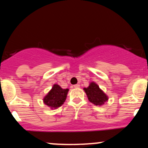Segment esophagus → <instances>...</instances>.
Returning a JSON list of instances; mask_svg holds the SVG:
<instances>
[{"instance_id": "1", "label": "esophagus", "mask_w": 148, "mask_h": 148, "mask_svg": "<svg viewBox=\"0 0 148 148\" xmlns=\"http://www.w3.org/2000/svg\"><path fill=\"white\" fill-rule=\"evenodd\" d=\"M73 86H74L75 88H79V87H80L79 84H75V85H74Z\"/></svg>"}]
</instances>
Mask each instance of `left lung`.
Segmentation results:
<instances>
[{
  "mask_svg": "<svg viewBox=\"0 0 148 148\" xmlns=\"http://www.w3.org/2000/svg\"><path fill=\"white\" fill-rule=\"evenodd\" d=\"M84 90L89 101L96 106H101L108 100V96L94 82L91 83L88 88H84Z\"/></svg>",
  "mask_w": 148,
  "mask_h": 148,
  "instance_id": "left-lung-1",
  "label": "left lung"
}]
</instances>
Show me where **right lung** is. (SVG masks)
Wrapping results in <instances>:
<instances>
[{
  "mask_svg": "<svg viewBox=\"0 0 148 148\" xmlns=\"http://www.w3.org/2000/svg\"><path fill=\"white\" fill-rule=\"evenodd\" d=\"M69 89H62L57 84H54L52 90L43 99L44 103L51 108L61 106L66 98Z\"/></svg>",
  "mask_w": 148,
  "mask_h": 148,
  "instance_id": "add662e5",
  "label": "right lung"
}]
</instances>
